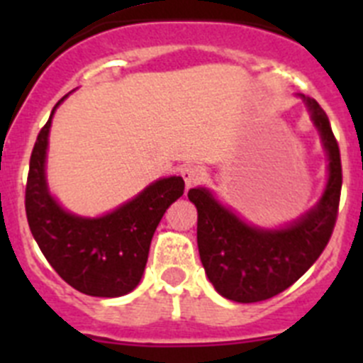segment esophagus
<instances>
[{
	"label": "esophagus",
	"instance_id": "1",
	"mask_svg": "<svg viewBox=\"0 0 363 363\" xmlns=\"http://www.w3.org/2000/svg\"><path fill=\"white\" fill-rule=\"evenodd\" d=\"M182 176H184L187 189H191V187H194V185L200 184L201 179H203L205 171H203V167H200V165H187V167H184Z\"/></svg>",
	"mask_w": 363,
	"mask_h": 363
}]
</instances>
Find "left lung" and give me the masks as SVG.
I'll use <instances>...</instances> for the list:
<instances>
[{"label":"left lung","instance_id":"8db88e82","mask_svg":"<svg viewBox=\"0 0 363 363\" xmlns=\"http://www.w3.org/2000/svg\"><path fill=\"white\" fill-rule=\"evenodd\" d=\"M300 98L329 162L325 191L313 209L287 225L265 229L242 220L209 189H191L187 194L198 211V251L205 274L227 300L255 303L280 294L318 259L335 229L342 191L338 143L316 99Z\"/></svg>","mask_w":363,"mask_h":363}]
</instances>
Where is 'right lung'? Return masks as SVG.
<instances>
[{"label":"right lung","instance_id":"add662e5","mask_svg":"<svg viewBox=\"0 0 363 363\" xmlns=\"http://www.w3.org/2000/svg\"><path fill=\"white\" fill-rule=\"evenodd\" d=\"M65 98L52 108L32 149L25 191L28 227L47 262L70 287L89 296H123L142 280L154 230L169 205L184 194L185 184L182 176L156 179L98 218L63 209L49 191L45 162L54 111Z\"/></svg>","mask_w":363,"mask_h":363}]
</instances>
